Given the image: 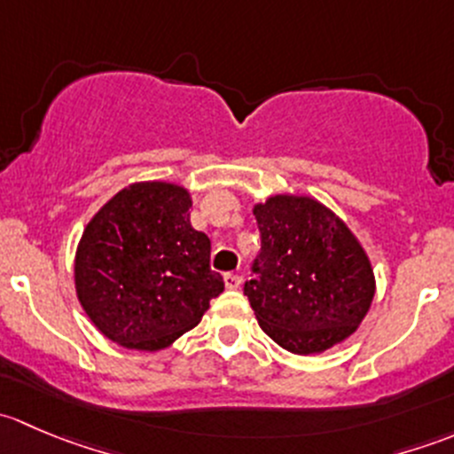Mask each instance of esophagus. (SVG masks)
<instances>
[{"label":"esophagus","mask_w":454,"mask_h":454,"mask_svg":"<svg viewBox=\"0 0 454 454\" xmlns=\"http://www.w3.org/2000/svg\"><path fill=\"white\" fill-rule=\"evenodd\" d=\"M241 283H244V278H241L239 274H232V272L223 274V286H226L228 290H239Z\"/></svg>","instance_id":"34e87169"}]
</instances>
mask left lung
I'll return each instance as SVG.
<instances>
[{
	"label": "left lung",
	"instance_id": "left-lung-1",
	"mask_svg": "<svg viewBox=\"0 0 454 454\" xmlns=\"http://www.w3.org/2000/svg\"><path fill=\"white\" fill-rule=\"evenodd\" d=\"M253 213L261 253L244 294L259 327L299 356L340 345L373 303L367 250L332 208L309 195H270Z\"/></svg>",
	"mask_w": 454,
	"mask_h": 454
}]
</instances>
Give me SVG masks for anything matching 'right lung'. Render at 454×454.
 <instances>
[{"label":"right lung","mask_w":454,"mask_h":454,"mask_svg":"<svg viewBox=\"0 0 454 454\" xmlns=\"http://www.w3.org/2000/svg\"><path fill=\"white\" fill-rule=\"evenodd\" d=\"M191 206L184 186L134 182L105 201L81 235L79 303L125 349H164L223 292V278L210 270V239L191 226Z\"/></svg>","instance_id":"add662e5"}]
</instances>
